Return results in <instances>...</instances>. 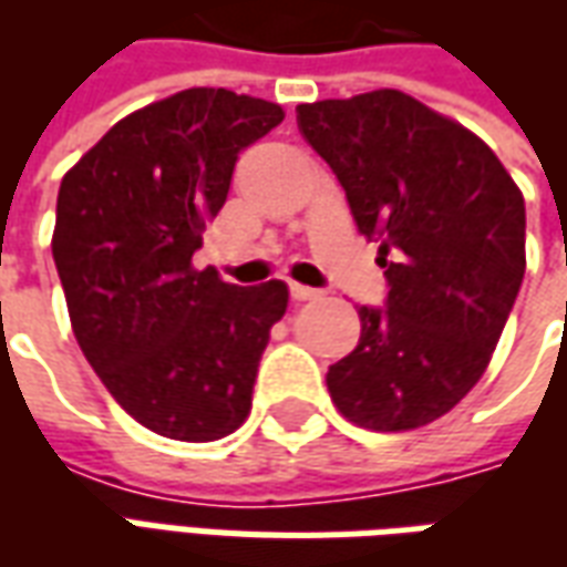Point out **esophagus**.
I'll use <instances>...</instances> for the list:
<instances>
[{"label": "esophagus", "instance_id": "esophagus-1", "mask_svg": "<svg viewBox=\"0 0 567 567\" xmlns=\"http://www.w3.org/2000/svg\"><path fill=\"white\" fill-rule=\"evenodd\" d=\"M288 288H291V297H295V300H312V297H319L316 288H307V285L300 282H291Z\"/></svg>", "mask_w": 567, "mask_h": 567}]
</instances>
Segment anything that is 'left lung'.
I'll return each instance as SVG.
<instances>
[{
  "instance_id": "left-lung-1",
  "label": "left lung",
  "mask_w": 567,
  "mask_h": 567,
  "mask_svg": "<svg viewBox=\"0 0 567 567\" xmlns=\"http://www.w3.org/2000/svg\"><path fill=\"white\" fill-rule=\"evenodd\" d=\"M297 127L380 243L389 297L328 370L349 422L410 431L474 389L525 276V199L471 130L401 91L297 105Z\"/></svg>"
}]
</instances>
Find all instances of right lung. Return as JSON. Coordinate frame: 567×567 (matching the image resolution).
<instances>
[{
	"mask_svg": "<svg viewBox=\"0 0 567 567\" xmlns=\"http://www.w3.org/2000/svg\"><path fill=\"white\" fill-rule=\"evenodd\" d=\"M282 105L190 87L133 112L60 182L51 248L81 352L117 404L169 440L234 434L288 285L194 270L239 151Z\"/></svg>",
	"mask_w": 567,
	"mask_h": 567,
	"instance_id": "right-lung-1",
	"label": "right lung"
}]
</instances>
